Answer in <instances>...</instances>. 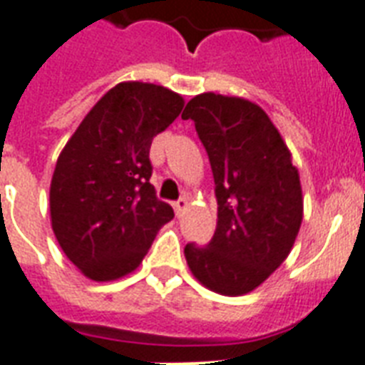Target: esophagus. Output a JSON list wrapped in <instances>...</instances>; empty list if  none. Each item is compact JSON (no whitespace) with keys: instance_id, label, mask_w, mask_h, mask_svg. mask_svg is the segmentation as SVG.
<instances>
[{"instance_id":"obj_1","label":"esophagus","mask_w":365,"mask_h":365,"mask_svg":"<svg viewBox=\"0 0 365 365\" xmlns=\"http://www.w3.org/2000/svg\"><path fill=\"white\" fill-rule=\"evenodd\" d=\"M187 206H189V202H187V199H185V197H183V199H180V200H176V202H174V212H176V216L178 217L183 216V212L187 210Z\"/></svg>"}]
</instances>
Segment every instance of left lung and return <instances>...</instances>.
Segmentation results:
<instances>
[{
    "mask_svg": "<svg viewBox=\"0 0 365 365\" xmlns=\"http://www.w3.org/2000/svg\"><path fill=\"white\" fill-rule=\"evenodd\" d=\"M182 119L195 121L217 199L216 233L206 246H185L187 265L216 294H248L282 265L299 233V172L277 126L250 100L199 94Z\"/></svg>",
    "mask_w": 365,
    "mask_h": 365,
    "instance_id": "8db88e82",
    "label": "left lung"
}]
</instances>
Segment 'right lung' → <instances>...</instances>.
Instances as JSON below:
<instances>
[{
    "label": "right lung",
    "instance_id": "right-lung-1",
    "mask_svg": "<svg viewBox=\"0 0 365 365\" xmlns=\"http://www.w3.org/2000/svg\"><path fill=\"white\" fill-rule=\"evenodd\" d=\"M183 104L160 85L119 83L62 149L48 193L51 225L66 257L91 280L110 282L138 269L174 217L149 183V148Z\"/></svg>",
    "mask_w": 365,
    "mask_h": 365
}]
</instances>
